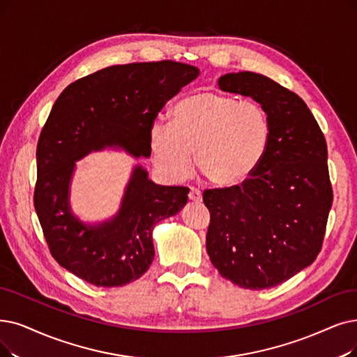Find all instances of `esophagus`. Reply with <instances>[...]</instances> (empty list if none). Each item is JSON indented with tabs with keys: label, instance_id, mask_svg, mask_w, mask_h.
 Here are the masks:
<instances>
[{
	"label": "esophagus",
	"instance_id": "1",
	"mask_svg": "<svg viewBox=\"0 0 357 357\" xmlns=\"http://www.w3.org/2000/svg\"><path fill=\"white\" fill-rule=\"evenodd\" d=\"M189 199L193 202H201L202 201V192L196 189V188H190V192H189Z\"/></svg>",
	"mask_w": 357,
	"mask_h": 357
}]
</instances>
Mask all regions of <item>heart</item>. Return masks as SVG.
Here are the masks:
<instances>
[{
    "mask_svg": "<svg viewBox=\"0 0 357 357\" xmlns=\"http://www.w3.org/2000/svg\"><path fill=\"white\" fill-rule=\"evenodd\" d=\"M271 136L264 107L255 101L212 92L181 98L169 111V124L156 121L149 130L155 167L173 181L193 169L215 186L243 183L261 162Z\"/></svg>",
    "mask_w": 357,
    "mask_h": 357,
    "instance_id": "obj_1",
    "label": "heart"
}]
</instances>
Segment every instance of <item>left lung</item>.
<instances>
[{
    "label": "left lung",
    "instance_id": "8db88e82",
    "mask_svg": "<svg viewBox=\"0 0 357 357\" xmlns=\"http://www.w3.org/2000/svg\"><path fill=\"white\" fill-rule=\"evenodd\" d=\"M218 86L259 102L271 136L240 186L204 192L211 213L206 250L224 278L243 289H271L321 252L333 205L326 142L303 99L269 77L240 71L221 76Z\"/></svg>",
    "mask_w": 357,
    "mask_h": 357
}]
</instances>
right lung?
Returning <instances> with one entry per match:
<instances>
[{
	"label": "right lung",
	"mask_w": 357,
	"mask_h": 357,
	"mask_svg": "<svg viewBox=\"0 0 357 357\" xmlns=\"http://www.w3.org/2000/svg\"><path fill=\"white\" fill-rule=\"evenodd\" d=\"M197 76L196 67L171 60L112 66L56 98L38 140L33 204L52 258L70 273L96 287H121L146 273L155 224L186 205L189 189L158 186L137 165L117 215L92 227L70 211V178L77 160L105 146L149 156L156 116Z\"/></svg>",
	"instance_id": "right-lung-1"
}]
</instances>
